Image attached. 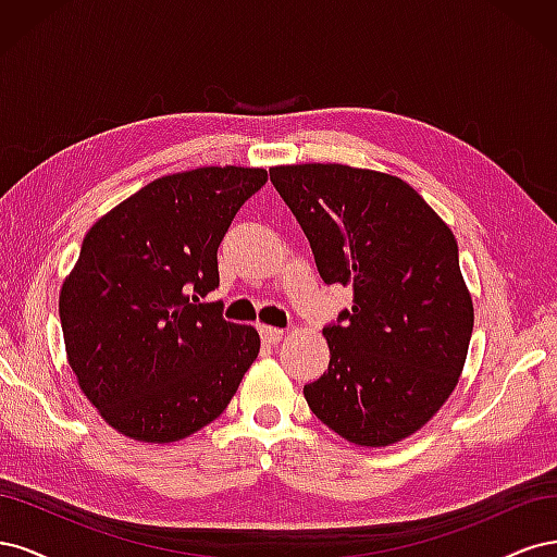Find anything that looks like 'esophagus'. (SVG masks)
Returning <instances> with one entry per match:
<instances>
[{
    "label": "esophagus",
    "mask_w": 557,
    "mask_h": 557,
    "mask_svg": "<svg viewBox=\"0 0 557 557\" xmlns=\"http://www.w3.org/2000/svg\"><path fill=\"white\" fill-rule=\"evenodd\" d=\"M260 336H262V342H267V344H278L283 339V330L260 325Z\"/></svg>",
    "instance_id": "esophagus-1"
}]
</instances>
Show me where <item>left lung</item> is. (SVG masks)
Here are the masks:
<instances>
[{
    "instance_id": "left-lung-1",
    "label": "left lung",
    "mask_w": 557,
    "mask_h": 557,
    "mask_svg": "<svg viewBox=\"0 0 557 557\" xmlns=\"http://www.w3.org/2000/svg\"><path fill=\"white\" fill-rule=\"evenodd\" d=\"M325 283L352 307L323 330L330 367L305 385L309 409L346 442L407 440L460 381L474 330L450 227L407 181L348 164L269 170Z\"/></svg>"
}]
</instances>
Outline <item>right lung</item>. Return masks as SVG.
<instances>
[{
  "instance_id": "obj_1",
  "label": "right lung",
  "mask_w": 557,
  "mask_h": 557,
  "mask_svg": "<svg viewBox=\"0 0 557 557\" xmlns=\"http://www.w3.org/2000/svg\"><path fill=\"white\" fill-rule=\"evenodd\" d=\"M260 166H199L144 185L90 227L60 290L66 362L115 432L172 444L221 416L260 352V334L227 323L218 246Z\"/></svg>"
}]
</instances>
